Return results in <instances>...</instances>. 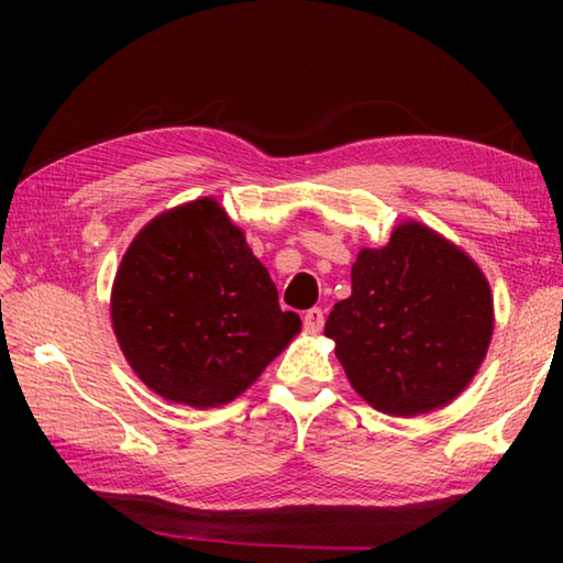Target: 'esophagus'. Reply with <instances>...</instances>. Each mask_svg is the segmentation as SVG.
Returning <instances> with one entry per match:
<instances>
[{"label": "esophagus", "instance_id": "34e87169", "mask_svg": "<svg viewBox=\"0 0 563 563\" xmlns=\"http://www.w3.org/2000/svg\"><path fill=\"white\" fill-rule=\"evenodd\" d=\"M322 322H325V316H322L320 308H310V310L302 312V325L308 328L310 332H320Z\"/></svg>", "mask_w": 563, "mask_h": 563}]
</instances>
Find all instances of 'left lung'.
<instances>
[{
	"instance_id": "left-lung-1",
	"label": "left lung",
	"mask_w": 563,
	"mask_h": 563,
	"mask_svg": "<svg viewBox=\"0 0 563 563\" xmlns=\"http://www.w3.org/2000/svg\"><path fill=\"white\" fill-rule=\"evenodd\" d=\"M352 292L325 322L355 393L385 415L450 405L472 383L494 330L489 283L470 255L417 221L362 247Z\"/></svg>"
}]
</instances>
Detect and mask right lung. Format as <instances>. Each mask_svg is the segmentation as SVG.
Wrapping results in <instances>:
<instances>
[{
    "instance_id": "1",
    "label": "right lung",
    "mask_w": 563,
    "mask_h": 563,
    "mask_svg": "<svg viewBox=\"0 0 563 563\" xmlns=\"http://www.w3.org/2000/svg\"><path fill=\"white\" fill-rule=\"evenodd\" d=\"M111 320L141 383L198 409L245 393L302 325L216 198L141 228L113 280Z\"/></svg>"
}]
</instances>
